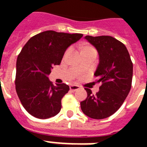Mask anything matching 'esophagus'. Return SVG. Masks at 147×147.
I'll return each mask as SVG.
<instances>
[{
    "instance_id": "1",
    "label": "esophagus",
    "mask_w": 147,
    "mask_h": 147,
    "mask_svg": "<svg viewBox=\"0 0 147 147\" xmlns=\"http://www.w3.org/2000/svg\"><path fill=\"white\" fill-rule=\"evenodd\" d=\"M79 43H80V42H79Z\"/></svg>"
}]
</instances>
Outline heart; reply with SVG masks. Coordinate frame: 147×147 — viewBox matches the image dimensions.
Returning a JSON list of instances; mask_svg holds the SVG:
<instances>
[{"label": "heart", "mask_w": 147, "mask_h": 147, "mask_svg": "<svg viewBox=\"0 0 147 147\" xmlns=\"http://www.w3.org/2000/svg\"><path fill=\"white\" fill-rule=\"evenodd\" d=\"M86 63H87V64H89L90 62H88V61H86Z\"/></svg>", "instance_id": "obj_1"}]
</instances>
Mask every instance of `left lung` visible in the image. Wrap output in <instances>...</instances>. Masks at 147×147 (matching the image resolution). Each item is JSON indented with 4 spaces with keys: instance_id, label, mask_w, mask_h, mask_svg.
Here are the masks:
<instances>
[{
    "instance_id": "obj_1",
    "label": "left lung",
    "mask_w": 147,
    "mask_h": 147,
    "mask_svg": "<svg viewBox=\"0 0 147 147\" xmlns=\"http://www.w3.org/2000/svg\"><path fill=\"white\" fill-rule=\"evenodd\" d=\"M76 42L75 34L47 30L30 38L23 47L17 59L15 85L22 105L32 116L47 119L59 113L69 86L61 79L52 82L49 76Z\"/></svg>"
}]
</instances>
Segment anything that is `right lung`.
I'll list each match as a JSON object with an SVG mask.
<instances>
[{"mask_svg": "<svg viewBox=\"0 0 147 147\" xmlns=\"http://www.w3.org/2000/svg\"><path fill=\"white\" fill-rule=\"evenodd\" d=\"M98 52L99 64L94 76V90L85 88L88 96L81 102L85 115L104 119L114 114L123 105L131 88L133 63L125 46L108 36L85 37Z\"/></svg>", "mask_w": 147, "mask_h": 147, "instance_id": "add662e5", "label": "right lung"}]
</instances>
